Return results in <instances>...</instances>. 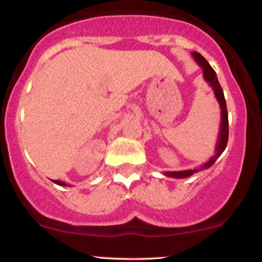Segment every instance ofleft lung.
I'll use <instances>...</instances> for the list:
<instances>
[{
  "label": "left lung",
  "instance_id": "1",
  "mask_svg": "<svg viewBox=\"0 0 262 262\" xmlns=\"http://www.w3.org/2000/svg\"><path fill=\"white\" fill-rule=\"evenodd\" d=\"M192 56H193L194 61L197 62L198 65L202 68L203 70V77L204 80L208 82V85L210 86V89L213 90L214 92L215 98H217L219 107H221V125H219V134H218V140L217 144H215V149H214V155L209 159L208 161L204 162L202 166L196 167L193 170H183V171H165L164 175L167 177H172V179H186V177L192 176L193 173L198 172V171L202 170H207L214 164L215 160L221 156L222 152L224 151L225 148H227V143H228V135H229V124H228V111H227V103H225V98H224V93L223 90H222L221 85H219V81L217 79V75H215V71L213 70L212 66L208 64L206 59L201 55L200 53L193 52L192 53Z\"/></svg>",
  "mask_w": 262,
  "mask_h": 262
}]
</instances>
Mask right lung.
I'll use <instances>...</instances> for the list:
<instances>
[{
  "label": "right lung",
  "instance_id": "right-lung-1",
  "mask_svg": "<svg viewBox=\"0 0 262 262\" xmlns=\"http://www.w3.org/2000/svg\"><path fill=\"white\" fill-rule=\"evenodd\" d=\"M52 181L54 183H56V185H59V186H69L68 183H65L64 181H60V180H52Z\"/></svg>",
  "mask_w": 262,
  "mask_h": 262
}]
</instances>
